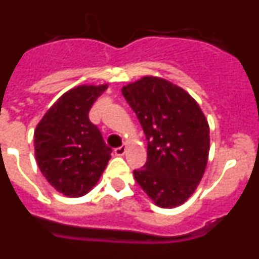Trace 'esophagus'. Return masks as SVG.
<instances>
[{
  "instance_id": "esophagus-1",
  "label": "esophagus",
  "mask_w": 259,
  "mask_h": 259,
  "mask_svg": "<svg viewBox=\"0 0 259 259\" xmlns=\"http://www.w3.org/2000/svg\"><path fill=\"white\" fill-rule=\"evenodd\" d=\"M114 153H115L116 155H124L125 153V146H119V148H115L114 149Z\"/></svg>"
}]
</instances>
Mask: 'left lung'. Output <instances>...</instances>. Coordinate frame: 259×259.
Here are the masks:
<instances>
[{"instance_id": "obj_1", "label": "left lung", "mask_w": 259, "mask_h": 259, "mask_svg": "<svg viewBox=\"0 0 259 259\" xmlns=\"http://www.w3.org/2000/svg\"><path fill=\"white\" fill-rule=\"evenodd\" d=\"M148 140V159L136 182L159 207H176L194 193L210 149L205 114L189 93L157 76L122 88Z\"/></svg>"}]
</instances>
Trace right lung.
I'll use <instances>...</instances> for the list:
<instances>
[{
	"label": "right lung",
	"instance_id": "obj_1",
	"mask_svg": "<svg viewBox=\"0 0 259 259\" xmlns=\"http://www.w3.org/2000/svg\"><path fill=\"white\" fill-rule=\"evenodd\" d=\"M107 84L70 89L42 116L33 135L38 168L53 188L81 197L97 184L111 157L89 110Z\"/></svg>",
	"mask_w": 259,
	"mask_h": 259
}]
</instances>
